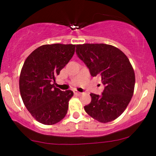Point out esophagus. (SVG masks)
I'll use <instances>...</instances> for the list:
<instances>
[{
    "instance_id": "esophagus-1",
    "label": "esophagus",
    "mask_w": 156,
    "mask_h": 156,
    "mask_svg": "<svg viewBox=\"0 0 156 156\" xmlns=\"http://www.w3.org/2000/svg\"><path fill=\"white\" fill-rule=\"evenodd\" d=\"M74 94H75L76 95L80 96V95H82V93H81V92H79V91H74Z\"/></svg>"
}]
</instances>
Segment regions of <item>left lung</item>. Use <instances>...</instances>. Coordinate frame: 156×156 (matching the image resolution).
Listing matches in <instances>:
<instances>
[{"label": "left lung", "mask_w": 156, "mask_h": 156, "mask_svg": "<svg viewBox=\"0 0 156 156\" xmlns=\"http://www.w3.org/2000/svg\"><path fill=\"white\" fill-rule=\"evenodd\" d=\"M76 53L89 68L91 75L101 76L105 86L101 96L91 93V103L84 110L101 123L121 116L133 97L135 73L129 59L116 47L106 44H77Z\"/></svg>", "instance_id": "obj_1"}]
</instances>
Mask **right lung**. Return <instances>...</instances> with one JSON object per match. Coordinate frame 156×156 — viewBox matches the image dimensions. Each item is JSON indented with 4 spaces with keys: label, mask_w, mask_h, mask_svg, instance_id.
<instances>
[{
    "label": "right lung",
    "mask_w": 156,
    "mask_h": 156,
    "mask_svg": "<svg viewBox=\"0 0 156 156\" xmlns=\"http://www.w3.org/2000/svg\"><path fill=\"white\" fill-rule=\"evenodd\" d=\"M76 44H44L25 59L20 72L19 87L25 107L38 122L58 123L66 116L74 93L61 91L53 82L74 54Z\"/></svg>",
    "instance_id": "1"
}]
</instances>
